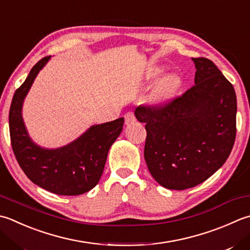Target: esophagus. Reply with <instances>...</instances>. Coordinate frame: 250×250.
Listing matches in <instances>:
<instances>
[{
	"label": "esophagus",
	"mask_w": 250,
	"mask_h": 250,
	"mask_svg": "<svg viewBox=\"0 0 250 250\" xmlns=\"http://www.w3.org/2000/svg\"><path fill=\"white\" fill-rule=\"evenodd\" d=\"M125 125H130V124H133V122L136 120L135 118V115L133 114L132 111L126 112L125 115Z\"/></svg>",
	"instance_id": "34e87169"
}]
</instances>
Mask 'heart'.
Instances as JSON below:
<instances>
[{
  "label": "heart",
  "mask_w": 250,
  "mask_h": 250,
  "mask_svg": "<svg viewBox=\"0 0 250 250\" xmlns=\"http://www.w3.org/2000/svg\"><path fill=\"white\" fill-rule=\"evenodd\" d=\"M177 85H178V81L174 77H170L168 79H166L158 87V91H157L158 99L160 100L168 99V97H170L173 94V92L175 91V89H177Z\"/></svg>",
  "instance_id": "obj_1"
}]
</instances>
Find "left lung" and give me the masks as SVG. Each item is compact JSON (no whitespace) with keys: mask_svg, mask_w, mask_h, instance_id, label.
I'll use <instances>...</instances> for the list:
<instances>
[{"mask_svg":"<svg viewBox=\"0 0 250 250\" xmlns=\"http://www.w3.org/2000/svg\"><path fill=\"white\" fill-rule=\"evenodd\" d=\"M195 84L159 105H140L144 122V158L150 174L169 189L203 183L221 168L236 136L235 90L212 61L192 58Z\"/></svg>","mask_w":250,"mask_h":250,"instance_id":"8db88e82","label":"left lung"}]
</instances>
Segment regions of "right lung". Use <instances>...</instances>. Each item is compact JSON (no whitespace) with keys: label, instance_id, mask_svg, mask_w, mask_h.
Returning a JSON list of instances; mask_svg holds the SVG:
<instances>
[{"label":"right lung","instance_id":"obj_1","mask_svg":"<svg viewBox=\"0 0 250 250\" xmlns=\"http://www.w3.org/2000/svg\"><path fill=\"white\" fill-rule=\"evenodd\" d=\"M50 56L43 57L29 72L13 96L9 108V135L15 157L24 174L48 192L75 196L99 183L112 143L124 126V118L92 125L79 139L57 149H44L32 143L24 128L21 106L34 78Z\"/></svg>","mask_w":250,"mask_h":250}]
</instances>
